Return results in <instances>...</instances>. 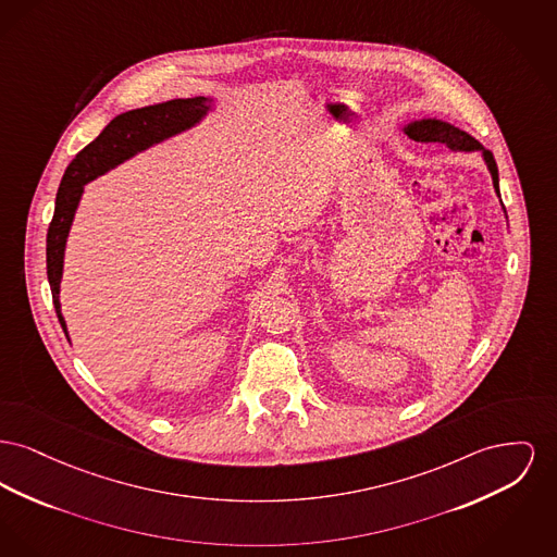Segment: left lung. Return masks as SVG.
<instances>
[{"label":"left lung","mask_w":557,"mask_h":557,"mask_svg":"<svg viewBox=\"0 0 557 557\" xmlns=\"http://www.w3.org/2000/svg\"><path fill=\"white\" fill-rule=\"evenodd\" d=\"M404 132L414 138V140H421V143H435L440 147H446L450 151H465V153H471V151H480L484 162L488 165L492 176V185H494V191L496 196L500 197L498 191V168L494 162V156H492L488 149L482 147L480 140H475L471 134H467L465 131H460L457 126L444 122V120H435V117H425V120H414L410 122L408 126H404ZM503 203V201H500ZM505 210V206H503ZM505 216H507V210H505Z\"/></svg>","instance_id":"1"}]
</instances>
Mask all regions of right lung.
Returning <instances> with one entry per match:
<instances>
[{"label": "right lung", "mask_w": 557, "mask_h": 557, "mask_svg": "<svg viewBox=\"0 0 557 557\" xmlns=\"http://www.w3.org/2000/svg\"><path fill=\"white\" fill-rule=\"evenodd\" d=\"M208 111H212V99H206V97L165 100L160 104L132 109L111 120L107 128L100 132L88 147H84L71 164L66 165L65 176L57 194L54 216L48 227V239H46L48 282L52 290L54 309L65 334L66 324L61 313L59 295H61V280H63L66 237L73 225L79 199L84 196V185L95 181L100 174L113 170L115 165L124 164L136 153L162 143L165 138L194 128L208 115Z\"/></svg>", "instance_id": "1"}]
</instances>
